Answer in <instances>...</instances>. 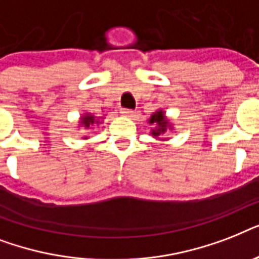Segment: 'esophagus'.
<instances>
[{"mask_svg": "<svg viewBox=\"0 0 259 259\" xmlns=\"http://www.w3.org/2000/svg\"><path fill=\"white\" fill-rule=\"evenodd\" d=\"M121 113L123 114L125 117H129V118H133L134 115H136V111L130 109H121Z\"/></svg>", "mask_w": 259, "mask_h": 259, "instance_id": "obj_1", "label": "esophagus"}]
</instances>
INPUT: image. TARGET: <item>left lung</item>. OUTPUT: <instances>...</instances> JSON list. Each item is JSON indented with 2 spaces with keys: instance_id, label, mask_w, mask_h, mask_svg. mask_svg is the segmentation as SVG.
<instances>
[{
  "instance_id": "8db88e82",
  "label": "left lung",
  "mask_w": 259,
  "mask_h": 259,
  "mask_svg": "<svg viewBox=\"0 0 259 259\" xmlns=\"http://www.w3.org/2000/svg\"><path fill=\"white\" fill-rule=\"evenodd\" d=\"M149 123L150 125H154V129L152 130V136L156 138L162 136V134H165L168 129H172L169 121L166 119L165 114H164L162 110H157L156 113L152 114V117H150L149 119Z\"/></svg>"
}]
</instances>
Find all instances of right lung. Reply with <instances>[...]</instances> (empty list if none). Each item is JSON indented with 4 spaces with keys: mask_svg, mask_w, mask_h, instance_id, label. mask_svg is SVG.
<instances>
[{
    "mask_svg": "<svg viewBox=\"0 0 259 259\" xmlns=\"http://www.w3.org/2000/svg\"><path fill=\"white\" fill-rule=\"evenodd\" d=\"M94 123H99V118H95L91 114H84L82 118H80V125H83L86 129H89L90 126L94 125Z\"/></svg>",
    "mask_w": 259,
    "mask_h": 259,
    "instance_id": "add662e5",
    "label": "right lung"
}]
</instances>
